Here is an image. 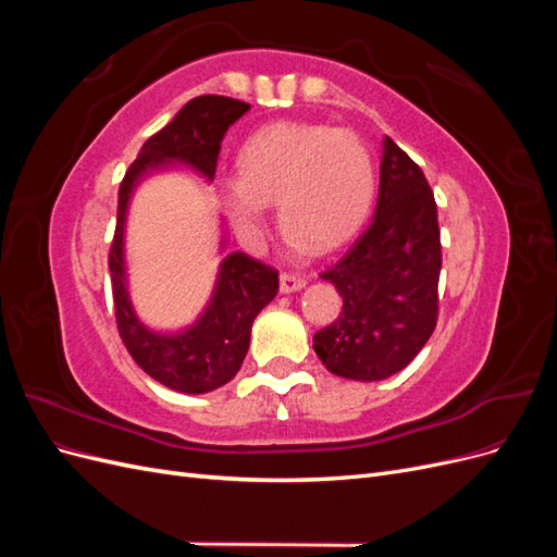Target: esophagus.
Listing matches in <instances>:
<instances>
[{
	"label": "esophagus",
	"instance_id": "34e87169",
	"mask_svg": "<svg viewBox=\"0 0 557 557\" xmlns=\"http://www.w3.org/2000/svg\"><path fill=\"white\" fill-rule=\"evenodd\" d=\"M278 288L283 295H290V293H297L305 288V278L301 276H295V274H281L278 278Z\"/></svg>",
	"mask_w": 557,
	"mask_h": 557
}]
</instances>
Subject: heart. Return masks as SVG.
Segmentation results:
<instances>
[{"instance_id": "heart-1", "label": "heart", "mask_w": 557, "mask_h": 557, "mask_svg": "<svg viewBox=\"0 0 557 557\" xmlns=\"http://www.w3.org/2000/svg\"><path fill=\"white\" fill-rule=\"evenodd\" d=\"M372 197V156L356 132L272 123L239 148L225 207L248 244L260 237L269 201H278L281 223L297 248L332 250L358 230Z\"/></svg>"}]
</instances>
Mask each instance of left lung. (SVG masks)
<instances>
[{
    "label": "left lung",
    "mask_w": 557,
    "mask_h": 557,
    "mask_svg": "<svg viewBox=\"0 0 557 557\" xmlns=\"http://www.w3.org/2000/svg\"><path fill=\"white\" fill-rule=\"evenodd\" d=\"M442 242L423 170L383 139L376 211L352 246L325 269L344 307L315 332L313 350L332 374L383 381L428 344L440 313Z\"/></svg>",
    "instance_id": "1"
}]
</instances>
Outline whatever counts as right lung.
Wrapping results in <instances>:
<instances>
[{"instance_id":"1","label":"right lung","mask_w":557,"mask_h":557,"mask_svg":"<svg viewBox=\"0 0 557 557\" xmlns=\"http://www.w3.org/2000/svg\"><path fill=\"white\" fill-rule=\"evenodd\" d=\"M248 109L250 104L223 95L190 99L172 123L141 146L117 190V221L109 252L117 332L134 362L150 379L185 395L211 393L237 376L248 352L252 320L278 293V272L246 252H230L218 267L209 305L193 325L178 332L150 330L134 311L127 288V209L134 190L148 174L174 170L176 164L213 181L225 132ZM221 248H225V237Z\"/></svg>"}]
</instances>
